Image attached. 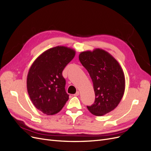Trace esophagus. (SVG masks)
I'll return each instance as SVG.
<instances>
[{
	"mask_svg": "<svg viewBox=\"0 0 151 151\" xmlns=\"http://www.w3.org/2000/svg\"><path fill=\"white\" fill-rule=\"evenodd\" d=\"M79 94H80V92H79V91H77V92L76 93V94H74V96H79Z\"/></svg>",
	"mask_w": 151,
	"mask_h": 151,
	"instance_id": "obj_1",
	"label": "esophagus"
}]
</instances>
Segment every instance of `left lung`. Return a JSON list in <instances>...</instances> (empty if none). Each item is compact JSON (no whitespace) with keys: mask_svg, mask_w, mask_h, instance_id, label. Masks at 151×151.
<instances>
[{"mask_svg":"<svg viewBox=\"0 0 151 151\" xmlns=\"http://www.w3.org/2000/svg\"><path fill=\"white\" fill-rule=\"evenodd\" d=\"M79 58L93 83L94 103L87 106L95 116L113 111L122 100L125 88V75L119 63L101 48L82 52Z\"/></svg>","mask_w":151,"mask_h":151,"instance_id":"8db88e82","label":"left lung"}]
</instances>
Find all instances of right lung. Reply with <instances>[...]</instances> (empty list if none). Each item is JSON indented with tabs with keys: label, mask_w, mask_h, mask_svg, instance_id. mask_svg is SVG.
I'll return each instance as SVG.
<instances>
[{
	"label": "right lung",
	"mask_w": 151,
	"mask_h": 151,
	"mask_svg": "<svg viewBox=\"0 0 151 151\" xmlns=\"http://www.w3.org/2000/svg\"><path fill=\"white\" fill-rule=\"evenodd\" d=\"M75 55L73 48L57 46L45 51L32 63L27 76V90L34 106L43 113L55 115L68 101L62 71Z\"/></svg>",
	"instance_id": "add662e5"
}]
</instances>
